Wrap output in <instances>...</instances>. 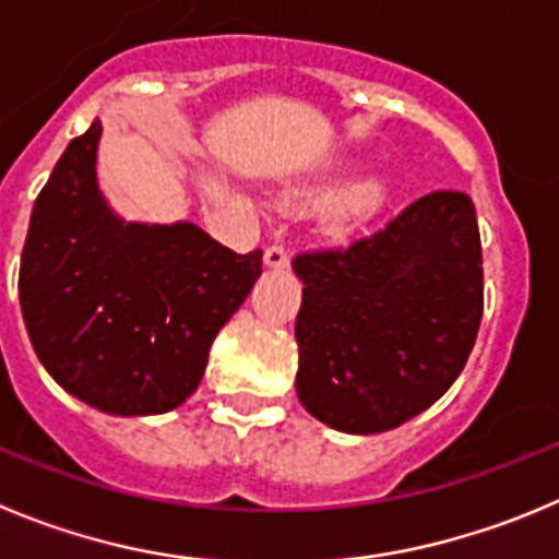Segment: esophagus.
I'll return each mask as SVG.
<instances>
[{"label": "esophagus", "instance_id": "obj_1", "mask_svg": "<svg viewBox=\"0 0 559 559\" xmlns=\"http://www.w3.org/2000/svg\"><path fill=\"white\" fill-rule=\"evenodd\" d=\"M264 264L273 270L289 267V253L284 250V245H270V248L264 250Z\"/></svg>", "mask_w": 559, "mask_h": 559}]
</instances>
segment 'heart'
<instances>
[{
	"label": "heart",
	"instance_id": "b5f03b06",
	"mask_svg": "<svg viewBox=\"0 0 559 559\" xmlns=\"http://www.w3.org/2000/svg\"><path fill=\"white\" fill-rule=\"evenodd\" d=\"M333 176L317 181V185L300 187L295 192L297 201L314 203L320 198L328 195V201L322 203V223H325L331 231L347 234L353 228L364 226L367 221H372L380 212L385 201V181L383 176L367 174L358 176V179L344 181L338 190H333Z\"/></svg>",
	"mask_w": 559,
	"mask_h": 559
}]
</instances>
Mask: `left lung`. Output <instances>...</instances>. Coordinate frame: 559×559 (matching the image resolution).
<instances>
[{
	"mask_svg": "<svg viewBox=\"0 0 559 559\" xmlns=\"http://www.w3.org/2000/svg\"><path fill=\"white\" fill-rule=\"evenodd\" d=\"M295 389L314 419L369 436L430 408L483 320V248L466 192L438 190L378 234L295 255Z\"/></svg>",
	"mask_w": 559,
	"mask_h": 559,
	"instance_id": "obj_1",
	"label": "left lung"
}]
</instances>
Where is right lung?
I'll return each mask as SVG.
<instances>
[{
	"instance_id": "obj_1",
	"label": "right lung",
	"mask_w": 559,
	"mask_h": 559,
	"mask_svg": "<svg viewBox=\"0 0 559 559\" xmlns=\"http://www.w3.org/2000/svg\"><path fill=\"white\" fill-rule=\"evenodd\" d=\"M102 121L68 143L29 217L19 300L46 372L112 416L168 414L262 275L195 223H127L96 181Z\"/></svg>"
}]
</instances>
